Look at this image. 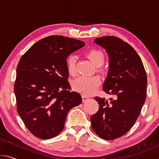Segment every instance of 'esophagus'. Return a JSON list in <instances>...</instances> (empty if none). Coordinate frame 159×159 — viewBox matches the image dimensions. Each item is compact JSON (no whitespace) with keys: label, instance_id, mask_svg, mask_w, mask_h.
<instances>
[{"label":"esophagus","instance_id":"1","mask_svg":"<svg viewBox=\"0 0 159 159\" xmlns=\"http://www.w3.org/2000/svg\"><path fill=\"white\" fill-rule=\"evenodd\" d=\"M82 98H83V102H85L88 100V99H90V97H88L85 95H82Z\"/></svg>","mask_w":159,"mask_h":159}]
</instances>
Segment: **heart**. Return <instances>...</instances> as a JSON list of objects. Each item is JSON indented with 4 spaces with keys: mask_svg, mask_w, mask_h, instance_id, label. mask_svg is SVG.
<instances>
[{
    "mask_svg": "<svg viewBox=\"0 0 159 159\" xmlns=\"http://www.w3.org/2000/svg\"><path fill=\"white\" fill-rule=\"evenodd\" d=\"M85 55L95 66L102 65L104 61V53L96 48L88 50L85 52ZM76 59L74 55H70L66 57V68L69 73L71 75H75L76 73ZM100 83L101 80L98 76H80L74 80L73 87L74 90L83 95H90L99 87Z\"/></svg>",
    "mask_w": 159,
    "mask_h": 159,
    "instance_id": "1",
    "label": "heart"
}]
</instances>
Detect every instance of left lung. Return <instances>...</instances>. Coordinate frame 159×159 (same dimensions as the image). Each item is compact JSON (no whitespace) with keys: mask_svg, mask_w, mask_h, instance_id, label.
Instances as JSON below:
<instances>
[{"mask_svg":"<svg viewBox=\"0 0 159 159\" xmlns=\"http://www.w3.org/2000/svg\"><path fill=\"white\" fill-rule=\"evenodd\" d=\"M109 55V71L102 89L113 95L110 101L95 97L99 110L90 117L94 132L113 140L130 130L146 99L147 77L141 58L128 43L116 36L94 40Z\"/></svg>","mask_w":159,"mask_h":159,"instance_id":"8db88e82","label":"left lung"}]
</instances>
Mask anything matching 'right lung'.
<instances>
[{
  "label": "right lung",
  "mask_w": 159,
  "mask_h": 159,
  "mask_svg": "<svg viewBox=\"0 0 159 159\" xmlns=\"http://www.w3.org/2000/svg\"><path fill=\"white\" fill-rule=\"evenodd\" d=\"M85 43L50 36L34 43L21 57L14 86L17 110L28 130L46 139L63 130L69 111L82 102L71 92L66 60Z\"/></svg>",
  "instance_id": "add662e5"
}]
</instances>
